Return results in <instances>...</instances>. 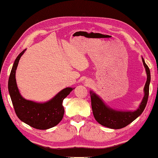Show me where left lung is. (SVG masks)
Wrapping results in <instances>:
<instances>
[{
    "label": "left lung",
    "mask_w": 158,
    "mask_h": 158,
    "mask_svg": "<svg viewBox=\"0 0 158 158\" xmlns=\"http://www.w3.org/2000/svg\"><path fill=\"white\" fill-rule=\"evenodd\" d=\"M143 64L147 73V79L146 82L144 93V95L140 103L139 108L135 110H118L108 106L105 104L103 99L99 96L90 90L91 105L94 119L96 121L104 127L113 129L122 128L131 124L137 119L144 111L147 106L149 94V84L151 81L150 70L146 64L144 59L142 57Z\"/></svg>",
    "instance_id": "obj_1"
}]
</instances>
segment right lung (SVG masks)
<instances>
[{"mask_svg":"<svg viewBox=\"0 0 158 158\" xmlns=\"http://www.w3.org/2000/svg\"><path fill=\"white\" fill-rule=\"evenodd\" d=\"M25 52V50L21 52L14 61L8 81L9 93L14 110L19 119L34 128L46 130L55 127L61 121L64 114L63 101L74 88H64L49 101L44 103L23 98L17 87L16 70L19 60Z\"/></svg>","mask_w":158,"mask_h":158,"instance_id":"obj_1","label":"right lung"}]
</instances>
